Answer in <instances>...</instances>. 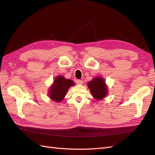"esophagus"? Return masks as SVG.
Here are the masks:
<instances>
[{"mask_svg": "<svg viewBox=\"0 0 155 155\" xmlns=\"http://www.w3.org/2000/svg\"><path fill=\"white\" fill-rule=\"evenodd\" d=\"M76 83H78V85H82L83 81L82 80H79V79H78V80L76 81Z\"/></svg>", "mask_w": 155, "mask_h": 155, "instance_id": "1", "label": "esophagus"}]
</instances>
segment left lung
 Returning a JSON list of instances; mask_svg holds the SVG:
<instances>
[{"label": "left lung", "mask_w": 155, "mask_h": 155, "mask_svg": "<svg viewBox=\"0 0 155 155\" xmlns=\"http://www.w3.org/2000/svg\"><path fill=\"white\" fill-rule=\"evenodd\" d=\"M91 94L96 100H101L108 94L109 88L104 78L97 76L87 83Z\"/></svg>", "instance_id": "obj_1"}]
</instances>
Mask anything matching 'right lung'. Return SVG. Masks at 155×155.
<instances>
[{
  "instance_id": "1",
  "label": "right lung",
  "mask_w": 155,
  "mask_h": 155,
  "mask_svg": "<svg viewBox=\"0 0 155 155\" xmlns=\"http://www.w3.org/2000/svg\"><path fill=\"white\" fill-rule=\"evenodd\" d=\"M75 85L71 79H66L61 75L56 76L53 83L49 88L48 96L55 102H61L63 100L70 87Z\"/></svg>"
}]
</instances>
